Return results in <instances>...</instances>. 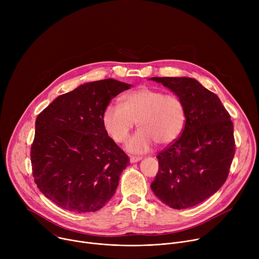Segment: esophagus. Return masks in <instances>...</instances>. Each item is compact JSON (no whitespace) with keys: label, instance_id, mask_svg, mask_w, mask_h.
<instances>
[{"label":"esophagus","instance_id":"34e87169","mask_svg":"<svg viewBox=\"0 0 259 259\" xmlns=\"http://www.w3.org/2000/svg\"><path fill=\"white\" fill-rule=\"evenodd\" d=\"M141 159H142L141 157H134V156H131V157H130V162H131V163H136V162L140 161Z\"/></svg>","mask_w":259,"mask_h":259}]
</instances>
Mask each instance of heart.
<instances>
[{
	"mask_svg": "<svg viewBox=\"0 0 259 259\" xmlns=\"http://www.w3.org/2000/svg\"><path fill=\"white\" fill-rule=\"evenodd\" d=\"M187 121L183 100L176 94L142 86L125 95L122 103H109L103 110L102 124L116 142H124L136 122L140 129L126 143L134 154L150 151L155 142L165 146L181 134Z\"/></svg>",
	"mask_w": 259,
	"mask_h": 259,
	"instance_id": "b5f03b06",
	"label": "heart"
}]
</instances>
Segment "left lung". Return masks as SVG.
I'll list each match as a JSON object with an SVG mask.
<instances>
[{
  "label": "left lung",
  "instance_id": "1",
  "mask_svg": "<svg viewBox=\"0 0 259 259\" xmlns=\"http://www.w3.org/2000/svg\"><path fill=\"white\" fill-rule=\"evenodd\" d=\"M184 102L187 121L181 135L157 158L159 171L151 188L174 209L194 207L226 182L235 156L234 125L216 94L192 78H152Z\"/></svg>",
  "mask_w": 259,
  "mask_h": 259
}]
</instances>
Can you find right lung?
Listing matches in <instances>:
<instances>
[{
  "mask_svg": "<svg viewBox=\"0 0 259 259\" xmlns=\"http://www.w3.org/2000/svg\"><path fill=\"white\" fill-rule=\"evenodd\" d=\"M130 86L113 79L86 83L58 96L36 117L30 146L32 176L57 206L94 212L115 195L130 160L107 135L102 114Z\"/></svg>",
  "mask_w": 259,
  "mask_h": 259,
  "instance_id": "1",
  "label": "right lung"
}]
</instances>
